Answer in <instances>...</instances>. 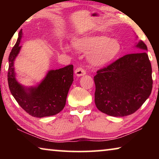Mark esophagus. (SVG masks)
Wrapping results in <instances>:
<instances>
[{
  "label": "esophagus",
  "mask_w": 159,
  "mask_h": 159,
  "mask_svg": "<svg viewBox=\"0 0 159 159\" xmlns=\"http://www.w3.org/2000/svg\"><path fill=\"white\" fill-rule=\"evenodd\" d=\"M75 74L77 76H84V75L86 74L85 70L82 68V67H78V68L75 70Z\"/></svg>",
  "instance_id": "34e87169"
}]
</instances>
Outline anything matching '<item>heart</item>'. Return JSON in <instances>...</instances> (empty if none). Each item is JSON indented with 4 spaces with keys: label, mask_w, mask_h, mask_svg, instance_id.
I'll use <instances>...</instances> for the list:
<instances>
[{
    "label": "heart",
    "mask_w": 159,
    "mask_h": 159,
    "mask_svg": "<svg viewBox=\"0 0 159 159\" xmlns=\"http://www.w3.org/2000/svg\"><path fill=\"white\" fill-rule=\"evenodd\" d=\"M73 46L80 52L88 53V60L98 66L111 63L121 50V45L118 40L104 35L78 38L74 41ZM63 49L68 51L70 47L66 45Z\"/></svg>",
    "instance_id": "1"
}]
</instances>
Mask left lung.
<instances>
[{
  "instance_id": "1",
  "label": "left lung",
  "mask_w": 159,
  "mask_h": 159,
  "mask_svg": "<svg viewBox=\"0 0 159 159\" xmlns=\"http://www.w3.org/2000/svg\"><path fill=\"white\" fill-rule=\"evenodd\" d=\"M136 47L147 50L140 41ZM152 69L146 52L128 54L97 71L95 102L99 111L115 117L135 112L152 90Z\"/></svg>"
}]
</instances>
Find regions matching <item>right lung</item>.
I'll return each instance as SVG.
<instances>
[{
    "mask_svg": "<svg viewBox=\"0 0 159 159\" xmlns=\"http://www.w3.org/2000/svg\"><path fill=\"white\" fill-rule=\"evenodd\" d=\"M22 31L9 55L7 81L10 92L21 108L36 118L50 116L60 113L66 104V97L74 81V66L50 70L40 84L26 88L15 79L14 61L20 52Z\"/></svg>",
    "mask_w": 159,
    "mask_h": 159,
    "instance_id": "right-lung-1",
    "label": "right lung"
}]
</instances>
